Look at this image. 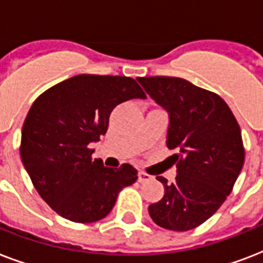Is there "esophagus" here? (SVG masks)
<instances>
[{
	"instance_id": "obj_1",
	"label": "esophagus",
	"mask_w": 263,
	"mask_h": 263,
	"mask_svg": "<svg viewBox=\"0 0 263 263\" xmlns=\"http://www.w3.org/2000/svg\"><path fill=\"white\" fill-rule=\"evenodd\" d=\"M150 179H152V176L147 175V173L142 172V171L138 173V181H139V183H144V181H147V180Z\"/></svg>"
}]
</instances>
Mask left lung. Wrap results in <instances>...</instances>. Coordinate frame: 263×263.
<instances>
[{"label":"left lung","mask_w":263,"mask_h":263,"mask_svg":"<svg viewBox=\"0 0 263 263\" xmlns=\"http://www.w3.org/2000/svg\"><path fill=\"white\" fill-rule=\"evenodd\" d=\"M169 113L166 146L176 150L173 183L158 176L165 195L148 206L157 225L190 231L209 220L228 198L245 164L241 131L232 110L216 92L172 76L138 78Z\"/></svg>","instance_id":"obj_1"}]
</instances>
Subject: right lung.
Here are the masks:
<instances>
[{"instance_id": "obj_1", "label": "right lung", "mask_w": 263, "mask_h": 263, "mask_svg": "<svg viewBox=\"0 0 263 263\" xmlns=\"http://www.w3.org/2000/svg\"><path fill=\"white\" fill-rule=\"evenodd\" d=\"M146 98L128 76L78 75L35 99L22 129L20 157L35 190L64 218L90 224L110 213L119 192L138 179L129 164L111 169L92 158L117 105Z\"/></svg>"}]
</instances>
